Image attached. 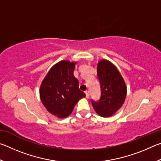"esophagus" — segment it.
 <instances>
[{"label":"esophagus","mask_w":161,"mask_h":161,"mask_svg":"<svg viewBox=\"0 0 161 161\" xmlns=\"http://www.w3.org/2000/svg\"><path fill=\"white\" fill-rule=\"evenodd\" d=\"M85 94H86V99H89V91H86L85 92Z\"/></svg>","instance_id":"34e87169"}]
</instances>
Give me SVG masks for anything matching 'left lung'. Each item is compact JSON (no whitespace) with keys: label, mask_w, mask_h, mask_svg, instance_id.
<instances>
[{"label":"left lung","mask_w":161,"mask_h":161,"mask_svg":"<svg viewBox=\"0 0 161 161\" xmlns=\"http://www.w3.org/2000/svg\"><path fill=\"white\" fill-rule=\"evenodd\" d=\"M97 75L102 94L99 102L92 101V106L100 116L110 117L124 104L127 94L126 83L115 65L107 59L99 62Z\"/></svg>","instance_id":"obj_1"}]
</instances>
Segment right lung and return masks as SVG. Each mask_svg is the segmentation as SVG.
I'll return each instance as SVG.
<instances>
[{"label": "right lung", "mask_w": 161, "mask_h": 161, "mask_svg": "<svg viewBox=\"0 0 161 161\" xmlns=\"http://www.w3.org/2000/svg\"><path fill=\"white\" fill-rule=\"evenodd\" d=\"M76 62L62 60L53 65L42 80L40 100L49 112L58 118H66L79 100L86 97L79 89L74 76Z\"/></svg>", "instance_id": "1"}]
</instances>
